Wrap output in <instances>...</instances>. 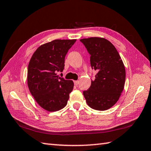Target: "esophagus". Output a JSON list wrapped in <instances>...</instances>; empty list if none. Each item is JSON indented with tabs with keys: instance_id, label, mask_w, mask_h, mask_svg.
Masks as SVG:
<instances>
[{
	"instance_id": "obj_1",
	"label": "esophagus",
	"mask_w": 151,
	"mask_h": 151,
	"mask_svg": "<svg viewBox=\"0 0 151 151\" xmlns=\"http://www.w3.org/2000/svg\"><path fill=\"white\" fill-rule=\"evenodd\" d=\"M74 84H75V86H78V84H79V81H74Z\"/></svg>"
}]
</instances>
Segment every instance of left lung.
Returning a JSON list of instances; mask_svg holds the SVG:
<instances>
[{
    "label": "left lung",
    "instance_id": "1",
    "mask_svg": "<svg viewBox=\"0 0 151 151\" xmlns=\"http://www.w3.org/2000/svg\"><path fill=\"white\" fill-rule=\"evenodd\" d=\"M80 41L90 55L92 69L97 72L91 86L83 94L89 107L106 110L116 103L124 89L126 73L123 61L114 45L104 38Z\"/></svg>",
    "mask_w": 151,
    "mask_h": 151
}]
</instances>
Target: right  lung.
Masks as SVG:
<instances>
[{"instance_id": "add662e5", "label": "right lung", "mask_w": 151, "mask_h": 151, "mask_svg": "<svg viewBox=\"0 0 151 151\" xmlns=\"http://www.w3.org/2000/svg\"><path fill=\"white\" fill-rule=\"evenodd\" d=\"M76 40H56L35 51L28 67L27 82L32 95L41 108L49 111L66 106L74 83L57 75L65 66V58Z\"/></svg>"}]
</instances>
